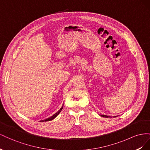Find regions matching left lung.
Listing matches in <instances>:
<instances>
[{
    "instance_id": "left-lung-1",
    "label": "left lung",
    "mask_w": 150,
    "mask_h": 150,
    "mask_svg": "<svg viewBox=\"0 0 150 150\" xmlns=\"http://www.w3.org/2000/svg\"><path fill=\"white\" fill-rule=\"evenodd\" d=\"M102 117H111V116H106V115H101ZM114 117H116V116H114Z\"/></svg>"
}]
</instances>
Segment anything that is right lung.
<instances>
[{
    "instance_id": "obj_1",
    "label": "right lung",
    "mask_w": 150,
    "mask_h": 150,
    "mask_svg": "<svg viewBox=\"0 0 150 150\" xmlns=\"http://www.w3.org/2000/svg\"><path fill=\"white\" fill-rule=\"evenodd\" d=\"M62 108H63V106L61 107V108L56 113H55V114H54V115H52L51 117H49V118H47V119H46V120H41L40 121V122H44V121H51V120H52L53 119H54L55 118V117L59 114L60 113V112L61 111V110H62Z\"/></svg>"
}]
</instances>
